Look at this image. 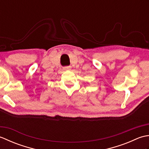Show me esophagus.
<instances>
[{
	"label": "esophagus",
	"instance_id": "34e87169",
	"mask_svg": "<svg viewBox=\"0 0 149 149\" xmlns=\"http://www.w3.org/2000/svg\"><path fill=\"white\" fill-rule=\"evenodd\" d=\"M70 68H71V66H65V67L63 68V69L65 70H70Z\"/></svg>",
	"mask_w": 149,
	"mask_h": 149
}]
</instances>
